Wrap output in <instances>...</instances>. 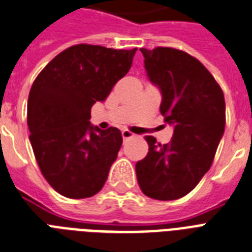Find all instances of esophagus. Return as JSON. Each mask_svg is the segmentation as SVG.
Listing matches in <instances>:
<instances>
[{"mask_svg": "<svg viewBox=\"0 0 252 252\" xmlns=\"http://www.w3.org/2000/svg\"><path fill=\"white\" fill-rule=\"evenodd\" d=\"M134 136H135V134H132L131 131H128V130L122 131V138L124 139H130V138H134Z\"/></svg>", "mask_w": 252, "mask_h": 252, "instance_id": "1", "label": "esophagus"}]
</instances>
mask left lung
<instances>
[{
	"mask_svg": "<svg viewBox=\"0 0 252 252\" xmlns=\"http://www.w3.org/2000/svg\"><path fill=\"white\" fill-rule=\"evenodd\" d=\"M140 51L149 80L161 89L159 109L174 135L167 144L145 136L148 155L135 166L139 187L151 198H182L213 165L225 127L224 94L206 66L186 51Z\"/></svg>",
	"mask_w": 252,
	"mask_h": 252,
	"instance_id": "8db88e82",
	"label": "left lung"
}]
</instances>
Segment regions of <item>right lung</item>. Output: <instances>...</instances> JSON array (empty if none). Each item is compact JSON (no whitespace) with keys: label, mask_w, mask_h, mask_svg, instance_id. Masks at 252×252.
<instances>
[{"label":"right lung","mask_w":252,"mask_h":252,"mask_svg":"<svg viewBox=\"0 0 252 252\" xmlns=\"http://www.w3.org/2000/svg\"><path fill=\"white\" fill-rule=\"evenodd\" d=\"M138 49L74 45L54 58L28 96L29 140L42 175L56 192L80 199L96 194L122 145L121 131L90 125L91 107L130 70Z\"/></svg>","instance_id":"add662e5"}]
</instances>
